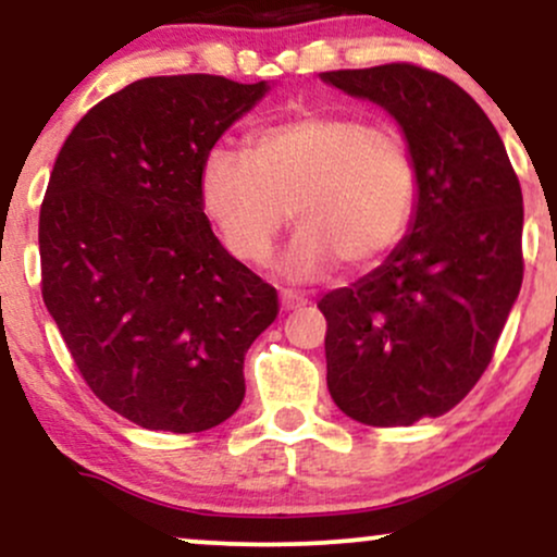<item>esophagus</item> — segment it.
Returning <instances> with one entry per match:
<instances>
[{
    "label": "esophagus",
    "instance_id": "1",
    "mask_svg": "<svg viewBox=\"0 0 557 557\" xmlns=\"http://www.w3.org/2000/svg\"><path fill=\"white\" fill-rule=\"evenodd\" d=\"M306 300L298 296V293H290V290H285L283 296H280V306H283L285 311H293V309H300V306H304Z\"/></svg>",
    "mask_w": 557,
    "mask_h": 557
}]
</instances>
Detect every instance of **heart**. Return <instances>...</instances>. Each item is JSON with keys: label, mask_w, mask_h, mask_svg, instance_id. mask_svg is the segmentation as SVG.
<instances>
[{"label": "heart", "mask_w": 557, "mask_h": 557, "mask_svg": "<svg viewBox=\"0 0 557 557\" xmlns=\"http://www.w3.org/2000/svg\"><path fill=\"white\" fill-rule=\"evenodd\" d=\"M198 198L222 246L259 264L287 220L296 238L277 259L293 283H317L343 264L367 270L393 251L417 207V170L406 144L343 114L309 112L259 127L248 154L212 146Z\"/></svg>", "instance_id": "b5f03b06"}]
</instances>
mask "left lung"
<instances>
[{
  "mask_svg": "<svg viewBox=\"0 0 557 557\" xmlns=\"http://www.w3.org/2000/svg\"><path fill=\"white\" fill-rule=\"evenodd\" d=\"M319 78L382 107L417 170L403 240L319 300L330 395L369 426L443 417L484 374L519 298V177L482 107L445 75L395 62Z\"/></svg>",
  "mask_w": 557,
  "mask_h": 557,
  "instance_id": "1",
  "label": "left lung"
}]
</instances>
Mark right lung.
<instances>
[{
    "label": "right lung",
    "mask_w": 557,
    "mask_h": 557,
    "mask_svg": "<svg viewBox=\"0 0 557 557\" xmlns=\"http://www.w3.org/2000/svg\"><path fill=\"white\" fill-rule=\"evenodd\" d=\"M270 88L136 81L88 110L57 154L38 216L44 304L96 398L144 430L233 417L243 359L280 311L198 198L207 151Z\"/></svg>",
    "instance_id": "right-lung-1"
}]
</instances>
